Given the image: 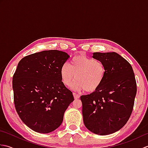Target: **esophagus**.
Returning <instances> with one entry per match:
<instances>
[{
	"label": "esophagus",
	"mask_w": 148,
	"mask_h": 148,
	"mask_svg": "<svg viewBox=\"0 0 148 148\" xmlns=\"http://www.w3.org/2000/svg\"><path fill=\"white\" fill-rule=\"evenodd\" d=\"M73 95H74V97L75 99H77L80 97V95H78V94H77L76 93H73Z\"/></svg>",
	"instance_id": "obj_1"
}]
</instances>
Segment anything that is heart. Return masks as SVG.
<instances>
[{
  "label": "heart",
  "instance_id": "heart-1",
  "mask_svg": "<svg viewBox=\"0 0 148 148\" xmlns=\"http://www.w3.org/2000/svg\"><path fill=\"white\" fill-rule=\"evenodd\" d=\"M61 79L66 86L72 84L74 90H84L93 92L102 84L106 74L104 64L86 55H80L72 58L69 64H64L60 69Z\"/></svg>",
  "mask_w": 148,
  "mask_h": 148
}]
</instances>
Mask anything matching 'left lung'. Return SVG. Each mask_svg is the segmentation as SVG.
<instances>
[{"mask_svg":"<svg viewBox=\"0 0 148 148\" xmlns=\"http://www.w3.org/2000/svg\"><path fill=\"white\" fill-rule=\"evenodd\" d=\"M106 68L102 84L93 92L81 95L83 122L92 132L106 136L120 130L132 112L137 93L133 69L116 52L93 53Z\"/></svg>","mask_w":148,"mask_h":148,"instance_id":"8db88e82","label":"left lung"}]
</instances>
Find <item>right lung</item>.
I'll list each match as a JSON object with an SVG mask.
<instances>
[{
	"instance_id": "1",
	"label": "right lung",
	"mask_w": 148,
	"mask_h": 148,
	"mask_svg": "<svg viewBox=\"0 0 148 148\" xmlns=\"http://www.w3.org/2000/svg\"><path fill=\"white\" fill-rule=\"evenodd\" d=\"M70 57L58 50L22 58L12 77L14 102L20 119L30 129L48 134L58 128L74 97L62 81L60 69Z\"/></svg>"
}]
</instances>
